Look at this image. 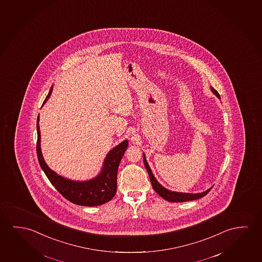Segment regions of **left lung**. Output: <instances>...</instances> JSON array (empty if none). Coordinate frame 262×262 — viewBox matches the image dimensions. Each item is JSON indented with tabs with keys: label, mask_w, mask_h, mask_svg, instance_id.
I'll use <instances>...</instances> for the list:
<instances>
[{
	"label": "left lung",
	"mask_w": 262,
	"mask_h": 262,
	"mask_svg": "<svg viewBox=\"0 0 262 262\" xmlns=\"http://www.w3.org/2000/svg\"><path fill=\"white\" fill-rule=\"evenodd\" d=\"M210 90H211V92H212L219 99H221L220 94L217 93V91H216L215 89L211 87ZM143 162H144L146 169H147V171H148V173H149V180H150V182H151L153 189H154L161 198H163L164 200L168 201V202H189V201H195V200H198V199L204 197L205 195L209 193V190L212 189V187H211V188H209V189H207L206 191H203L202 193H183V192L171 191V190L164 188L163 186H161V184L158 182L157 180L155 179L154 175H153L152 171H151V169L149 168L148 162L146 161L145 154H143Z\"/></svg>",
	"instance_id": "8db88e82"
}]
</instances>
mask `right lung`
I'll return each mask as SVG.
<instances>
[{"mask_svg":"<svg viewBox=\"0 0 262 262\" xmlns=\"http://www.w3.org/2000/svg\"><path fill=\"white\" fill-rule=\"evenodd\" d=\"M53 86L45 98L41 107L48 101L53 92ZM40 117L37 118V145L36 151L40 168L45 171L49 181L55 189L69 202L81 206H99L110 202L117 190V172L122 156L124 155L129 142L126 140L113 148L106 155L101 172L92 180L85 181H71L49 168L46 164L40 149V133L39 125Z\"/></svg>","mask_w":262,"mask_h":262,"instance_id":"right-lung-1","label":"right lung"}]
</instances>
